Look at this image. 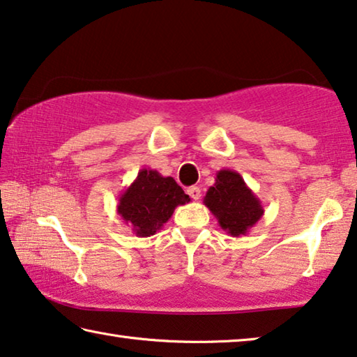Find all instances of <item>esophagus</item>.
Here are the masks:
<instances>
[{
	"label": "esophagus",
	"mask_w": 357,
	"mask_h": 357,
	"mask_svg": "<svg viewBox=\"0 0 357 357\" xmlns=\"http://www.w3.org/2000/svg\"><path fill=\"white\" fill-rule=\"evenodd\" d=\"M188 195H190L191 197H193L195 201H197V199H199V197H201V188H199V186H190V188H188Z\"/></svg>",
	"instance_id": "obj_1"
}]
</instances>
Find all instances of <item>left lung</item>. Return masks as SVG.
Returning <instances> with one entry per match:
<instances>
[{
	"label": "left lung",
	"instance_id": "left-lung-1",
	"mask_svg": "<svg viewBox=\"0 0 357 357\" xmlns=\"http://www.w3.org/2000/svg\"><path fill=\"white\" fill-rule=\"evenodd\" d=\"M204 204L223 231L233 238L245 236L263 215L261 201L254 195L239 172L222 169L217 172L215 183L207 190Z\"/></svg>",
	"mask_w": 357,
	"mask_h": 357
}]
</instances>
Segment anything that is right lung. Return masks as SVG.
Masks as SVG:
<instances>
[{
	"label": "right lung",
	"mask_w": 357,
	"mask_h": 357,
	"mask_svg": "<svg viewBox=\"0 0 357 357\" xmlns=\"http://www.w3.org/2000/svg\"><path fill=\"white\" fill-rule=\"evenodd\" d=\"M190 201V196L172 177H162L155 169H142L119 195L116 211L135 236L146 238L162 228L175 207Z\"/></svg>",
	"instance_id": "obj_1"
}]
</instances>
